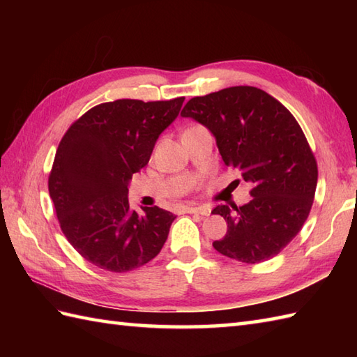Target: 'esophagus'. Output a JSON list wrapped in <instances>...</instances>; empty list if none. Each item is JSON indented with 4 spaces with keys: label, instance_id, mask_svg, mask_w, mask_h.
I'll use <instances>...</instances> for the list:
<instances>
[{
    "label": "esophagus",
    "instance_id": "1",
    "mask_svg": "<svg viewBox=\"0 0 357 357\" xmlns=\"http://www.w3.org/2000/svg\"><path fill=\"white\" fill-rule=\"evenodd\" d=\"M185 213H196L202 216H208L211 208L208 206H196V207H185Z\"/></svg>",
    "mask_w": 357,
    "mask_h": 357
}]
</instances>
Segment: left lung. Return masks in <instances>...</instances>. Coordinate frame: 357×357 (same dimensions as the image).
<instances>
[{
	"label": "left lung",
	"mask_w": 357,
	"mask_h": 357,
	"mask_svg": "<svg viewBox=\"0 0 357 357\" xmlns=\"http://www.w3.org/2000/svg\"><path fill=\"white\" fill-rule=\"evenodd\" d=\"M181 116L206 126L225 165L253 185L244 206L211 210L227 221L225 236L213 242L216 252L244 264L275 257L307 221L317 184L316 159L298 121L252 86L192 98Z\"/></svg>",
	"instance_id": "obj_1"
}]
</instances>
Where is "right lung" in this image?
Listing matches in <instances>:
<instances>
[{"instance_id": "add662e5", "label": "right lung", "mask_w": 357, "mask_h": 357, "mask_svg": "<svg viewBox=\"0 0 357 357\" xmlns=\"http://www.w3.org/2000/svg\"><path fill=\"white\" fill-rule=\"evenodd\" d=\"M184 100L95 105L59 142L50 198L67 241L96 267L115 273L139 268L165 244L176 216L156 206L136 213L127 199L128 183L149 164L156 139Z\"/></svg>"}]
</instances>
